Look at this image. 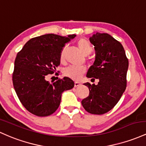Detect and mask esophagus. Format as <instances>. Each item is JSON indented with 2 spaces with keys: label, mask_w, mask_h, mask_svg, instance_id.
<instances>
[{
  "label": "esophagus",
  "mask_w": 146,
  "mask_h": 146,
  "mask_svg": "<svg viewBox=\"0 0 146 146\" xmlns=\"http://www.w3.org/2000/svg\"><path fill=\"white\" fill-rule=\"evenodd\" d=\"M80 86H81V84L79 83V82H75V83H74V87H75V88H77V87H79Z\"/></svg>",
  "instance_id": "obj_1"
}]
</instances>
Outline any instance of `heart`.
<instances>
[{
    "mask_svg": "<svg viewBox=\"0 0 146 146\" xmlns=\"http://www.w3.org/2000/svg\"><path fill=\"white\" fill-rule=\"evenodd\" d=\"M77 45L82 53L84 55H89L92 52V47L90 42L86 38H81L78 40ZM65 56V47L60 52V59L63 60ZM64 74L72 79L77 81L81 77L82 75L86 72V68L83 66H76V65H70L64 70Z\"/></svg>",
    "mask_w": 146,
    "mask_h": 146,
    "instance_id": "b5f03b06",
    "label": "heart"
}]
</instances>
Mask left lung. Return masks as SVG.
<instances>
[{"label":"left lung","instance_id":"8db88e82","mask_svg":"<svg viewBox=\"0 0 146 146\" xmlns=\"http://www.w3.org/2000/svg\"><path fill=\"white\" fill-rule=\"evenodd\" d=\"M96 51L95 60L86 76L97 85L84 83L90 94L81 104L88 112L103 114L112 110L121 97L127 84L128 59L120 42L108 34L96 32L90 38Z\"/></svg>","mask_w":146,"mask_h":146}]
</instances>
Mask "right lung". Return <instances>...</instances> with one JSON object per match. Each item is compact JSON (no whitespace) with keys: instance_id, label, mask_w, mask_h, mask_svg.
I'll return each instance as SVG.
<instances>
[{"instance_id":"right-lung-1","label":"right lung","mask_w":146,"mask_h":146,"mask_svg":"<svg viewBox=\"0 0 146 146\" xmlns=\"http://www.w3.org/2000/svg\"><path fill=\"white\" fill-rule=\"evenodd\" d=\"M75 36L47 34L33 38L16 55L12 74L14 90L23 106L34 115L53 114L59 107L62 93L74 86L68 77L52 83L45 78L54 72L63 47Z\"/></svg>"}]
</instances>
